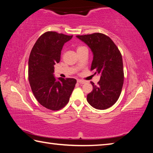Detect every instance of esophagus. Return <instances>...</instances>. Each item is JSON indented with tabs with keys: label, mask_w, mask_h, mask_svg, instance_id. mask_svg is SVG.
<instances>
[{
	"label": "esophagus",
	"mask_w": 153,
	"mask_h": 153,
	"mask_svg": "<svg viewBox=\"0 0 153 153\" xmlns=\"http://www.w3.org/2000/svg\"><path fill=\"white\" fill-rule=\"evenodd\" d=\"M77 82L79 83V84H85L86 83V81H84V80H82V79H77Z\"/></svg>",
	"instance_id": "34e87169"
}]
</instances>
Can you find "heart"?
I'll return each instance as SVG.
<instances>
[{
  "instance_id": "b5f03b06",
  "label": "heart",
  "mask_w": 153,
  "mask_h": 153,
  "mask_svg": "<svg viewBox=\"0 0 153 153\" xmlns=\"http://www.w3.org/2000/svg\"><path fill=\"white\" fill-rule=\"evenodd\" d=\"M84 48V46H77V51L80 50V49H82V48Z\"/></svg>"
}]
</instances>
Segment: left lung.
<instances>
[{
  "label": "left lung",
  "instance_id": "1",
  "mask_svg": "<svg viewBox=\"0 0 153 153\" xmlns=\"http://www.w3.org/2000/svg\"><path fill=\"white\" fill-rule=\"evenodd\" d=\"M89 46L93 53L91 69L100 75L92 91L87 95V101L97 109L104 110L117 102L122 90L124 74L122 56L115 44L101 33L76 36Z\"/></svg>",
  "mask_w": 153,
  "mask_h": 153
}]
</instances>
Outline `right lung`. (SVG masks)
Masks as SVG:
<instances>
[{
	"mask_svg": "<svg viewBox=\"0 0 153 153\" xmlns=\"http://www.w3.org/2000/svg\"><path fill=\"white\" fill-rule=\"evenodd\" d=\"M73 36L56 32H46L40 36L31 51L28 61V79L36 100L52 111L63 108L76 84L74 78L56 80L54 65L59 63L64 44Z\"/></svg>",
	"mask_w": 153,
	"mask_h": 153,
	"instance_id": "obj_1",
	"label": "right lung"
}]
</instances>
